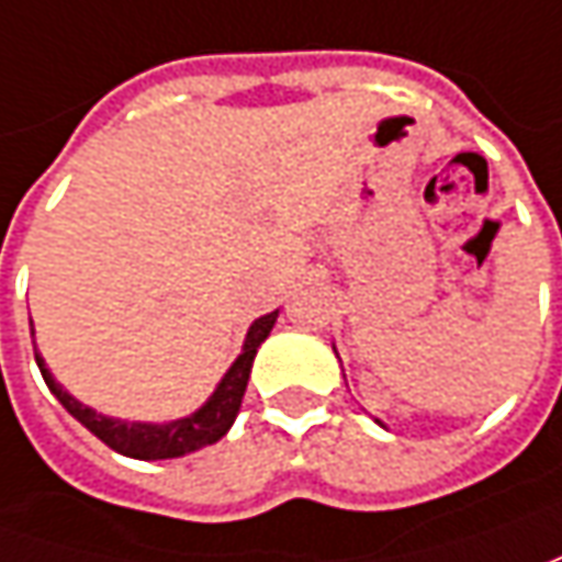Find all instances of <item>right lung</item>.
<instances>
[{
	"label": "right lung",
	"instance_id": "obj_1",
	"mask_svg": "<svg viewBox=\"0 0 562 562\" xmlns=\"http://www.w3.org/2000/svg\"><path fill=\"white\" fill-rule=\"evenodd\" d=\"M280 317V311L273 314H263L251 326H248V336H245L243 355L236 358V363L226 370V376L221 379V385L214 389V395L204 401L195 414L183 416V419H173V423H126V419H111V416L95 414L92 407L80 404L77 397L68 395L49 370H46V360L36 355L40 363V373L46 379L49 392L68 411L74 419H80L89 432L95 438H102L111 451L124 457H136V460H167V457H183L199 451L204 445H214L221 441L233 419L243 407L245 385H248V373H251V360L258 355L261 341L270 336L273 323ZM30 333H33V319H30Z\"/></svg>",
	"mask_w": 562,
	"mask_h": 562
}]
</instances>
